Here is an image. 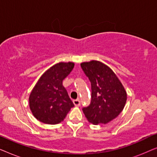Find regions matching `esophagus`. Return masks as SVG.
Returning <instances> with one entry per match:
<instances>
[{
	"label": "esophagus",
	"mask_w": 157,
	"mask_h": 157,
	"mask_svg": "<svg viewBox=\"0 0 157 157\" xmlns=\"http://www.w3.org/2000/svg\"><path fill=\"white\" fill-rule=\"evenodd\" d=\"M73 102H74V104L76 106H80V104H81V101H80V100H79V99L74 100V101H73Z\"/></svg>",
	"instance_id": "obj_1"
}]
</instances>
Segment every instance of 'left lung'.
Instances as JSON below:
<instances>
[{"mask_svg":"<svg viewBox=\"0 0 157 157\" xmlns=\"http://www.w3.org/2000/svg\"><path fill=\"white\" fill-rule=\"evenodd\" d=\"M81 67L91 85V100L82 110L93 124H106L117 118L125 106L124 88L109 66L98 61L83 62Z\"/></svg>","mask_w":157,"mask_h":157,"instance_id":"1","label":"left lung"}]
</instances>
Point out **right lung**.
Wrapping results in <instances>:
<instances>
[{"mask_svg": "<svg viewBox=\"0 0 157 157\" xmlns=\"http://www.w3.org/2000/svg\"><path fill=\"white\" fill-rule=\"evenodd\" d=\"M74 67L72 62L55 64L40 76L29 96V106L38 121L57 124L63 121L74 103L63 86Z\"/></svg>", "mask_w": 157, "mask_h": 157, "instance_id": "1", "label": "right lung"}]
</instances>
